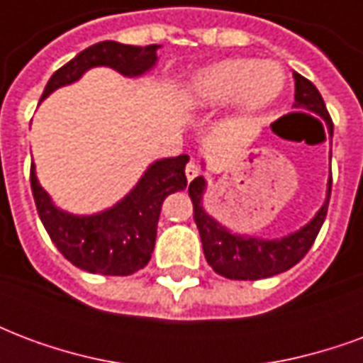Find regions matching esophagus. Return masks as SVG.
I'll use <instances>...</instances> for the list:
<instances>
[{
	"label": "esophagus",
	"instance_id": "1",
	"mask_svg": "<svg viewBox=\"0 0 363 363\" xmlns=\"http://www.w3.org/2000/svg\"><path fill=\"white\" fill-rule=\"evenodd\" d=\"M184 174H186V179H189V182L192 181L194 177H198V165H196V163H194V161H190V163H186Z\"/></svg>",
	"mask_w": 363,
	"mask_h": 363
}]
</instances>
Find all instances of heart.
Instances as JSON below:
<instances>
[{"mask_svg": "<svg viewBox=\"0 0 363 363\" xmlns=\"http://www.w3.org/2000/svg\"><path fill=\"white\" fill-rule=\"evenodd\" d=\"M286 75L274 62L223 60L198 69L182 87L184 101L194 108H213L233 99L237 111L251 116L280 96Z\"/></svg>", "mask_w": 363, "mask_h": 363, "instance_id": "heart-1", "label": "heart"}]
</instances>
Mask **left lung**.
<instances>
[{"label": "left lung", "instance_id": "left-lung-1", "mask_svg": "<svg viewBox=\"0 0 363 363\" xmlns=\"http://www.w3.org/2000/svg\"><path fill=\"white\" fill-rule=\"evenodd\" d=\"M294 79H296L294 106L319 114L320 118H325L328 132L333 135V120L328 116L325 101L317 87L309 79H305L303 75L294 74ZM330 184H333V177L328 179L327 200L323 202L320 210L315 213V218L309 223H305L301 229L280 239H260V237L231 233L220 221L213 220L210 213H206L202 206L206 181L204 177H196L190 182L189 194L194 206V221L200 231L202 249H204L208 264L220 276H225L229 280H260V278H270L296 267L311 249V245L319 235L320 225L327 218Z\"/></svg>", "mask_w": 363, "mask_h": 363}]
</instances>
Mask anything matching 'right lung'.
Listing matches in <instances>:
<instances>
[{"label":"right lung","mask_w":363,"mask_h":363,"mask_svg":"<svg viewBox=\"0 0 363 363\" xmlns=\"http://www.w3.org/2000/svg\"><path fill=\"white\" fill-rule=\"evenodd\" d=\"M159 48V44L130 46L114 40L93 44L52 75L40 101L52 91L75 83L91 67L106 66L126 77H140L157 64ZM186 163L189 155L151 163L118 204L93 216L60 210L36 179L35 163L30 165V189L52 243L74 267L103 276H130L150 262L161 204L171 192L186 186Z\"/></svg>","instance_id":"add662e5"}]
</instances>
